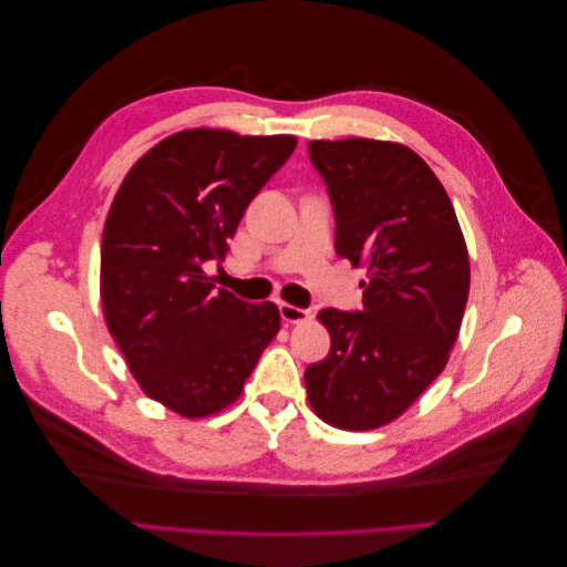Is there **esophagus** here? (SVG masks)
Here are the masks:
<instances>
[{"label": "esophagus", "instance_id": "esophagus-1", "mask_svg": "<svg viewBox=\"0 0 567 567\" xmlns=\"http://www.w3.org/2000/svg\"><path fill=\"white\" fill-rule=\"evenodd\" d=\"M279 312H281V319L286 323H300V321H307L312 315L310 310H302V307H296V305H288V302H281L279 305Z\"/></svg>", "mask_w": 567, "mask_h": 567}]
</instances>
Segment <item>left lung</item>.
I'll return each mask as SVG.
<instances>
[{
  "label": "left lung",
  "mask_w": 567,
  "mask_h": 567,
  "mask_svg": "<svg viewBox=\"0 0 567 567\" xmlns=\"http://www.w3.org/2000/svg\"><path fill=\"white\" fill-rule=\"evenodd\" d=\"M310 158L329 186L336 252L369 279L362 312L317 315L331 350L305 371L307 400L340 431H373L447 367L471 288L468 250L444 186L404 144L310 142Z\"/></svg>",
  "instance_id": "left-lung-1"
}]
</instances>
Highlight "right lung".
<instances>
[{
    "instance_id": "obj_1",
    "label": "right lung",
    "mask_w": 567,
    "mask_h": 567,
    "mask_svg": "<svg viewBox=\"0 0 567 567\" xmlns=\"http://www.w3.org/2000/svg\"><path fill=\"white\" fill-rule=\"evenodd\" d=\"M290 134L196 127L132 165L101 238V305L111 336L151 400L205 419L241 398L279 333L274 302L215 290L203 265L225 260L248 203L290 158Z\"/></svg>"
}]
</instances>
